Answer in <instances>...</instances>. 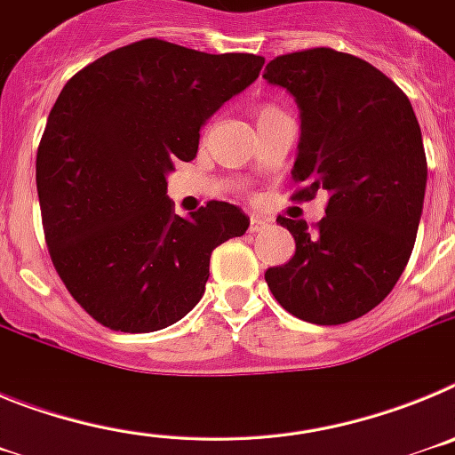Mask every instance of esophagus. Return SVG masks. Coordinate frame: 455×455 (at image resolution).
Returning a JSON list of instances; mask_svg holds the SVG:
<instances>
[{
    "label": "esophagus",
    "instance_id": "34e87169",
    "mask_svg": "<svg viewBox=\"0 0 455 455\" xmlns=\"http://www.w3.org/2000/svg\"><path fill=\"white\" fill-rule=\"evenodd\" d=\"M268 228L267 220L257 219V216H251V225H248V232H252V235H257V232H264Z\"/></svg>",
    "mask_w": 455,
    "mask_h": 455
}]
</instances>
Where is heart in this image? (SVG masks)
<instances>
[{
	"label": "heart",
	"mask_w": 455,
	"mask_h": 455,
	"mask_svg": "<svg viewBox=\"0 0 455 455\" xmlns=\"http://www.w3.org/2000/svg\"><path fill=\"white\" fill-rule=\"evenodd\" d=\"M267 111H273V107H268V104H264V107H259V111H257V116H259V114H267Z\"/></svg>",
	"instance_id": "obj_1"
}]
</instances>
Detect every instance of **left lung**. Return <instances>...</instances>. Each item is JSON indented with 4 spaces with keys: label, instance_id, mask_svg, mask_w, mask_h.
<instances>
[{
    "label": "left lung",
    "instance_id": "obj_1",
    "mask_svg": "<svg viewBox=\"0 0 455 455\" xmlns=\"http://www.w3.org/2000/svg\"><path fill=\"white\" fill-rule=\"evenodd\" d=\"M264 79L300 108L291 200L328 191L315 230L277 216L296 252L264 277L289 315L348 323L387 299L415 248L428 172L419 123L392 79L331 47L275 56Z\"/></svg>",
    "mask_w": 455,
    "mask_h": 455
}]
</instances>
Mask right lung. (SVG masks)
Instances as JSON below:
<instances>
[{
    "label": "right lung",
    "instance_id": "obj_1",
    "mask_svg": "<svg viewBox=\"0 0 455 455\" xmlns=\"http://www.w3.org/2000/svg\"><path fill=\"white\" fill-rule=\"evenodd\" d=\"M264 56L207 54L146 38L88 63L59 92L36 155L52 264L98 323L155 332L203 299L209 257L248 216L209 200L175 214L166 175L200 127L252 84Z\"/></svg>",
    "mask_w": 455,
    "mask_h": 455
}]
</instances>
